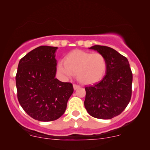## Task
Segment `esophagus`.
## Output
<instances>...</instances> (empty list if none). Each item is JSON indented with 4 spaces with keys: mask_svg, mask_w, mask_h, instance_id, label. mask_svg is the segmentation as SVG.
Masks as SVG:
<instances>
[{
    "mask_svg": "<svg viewBox=\"0 0 150 150\" xmlns=\"http://www.w3.org/2000/svg\"><path fill=\"white\" fill-rule=\"evenodd\" d=\"M79 88H80V85H77V84H73V89H74V90H77V89H79Z\"/></svg>",
    "mask_w": 150,
    "mask_h": 150,
    "instance_id": "1",
    "label": "esophagus"
}]
</instances>
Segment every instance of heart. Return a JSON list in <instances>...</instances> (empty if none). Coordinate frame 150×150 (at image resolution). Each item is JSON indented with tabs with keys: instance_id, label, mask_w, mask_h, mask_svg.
Here are the masks:
<instances>
[{
	"instance_id": "obj_1",
	"label": "heart",
	"mask_w": 150,
	"mask_h": 150,
	"mask_svg": "<svg viewBox=\"0 0 150 150\" xmlns=\"http://www.w3.org/2000/svg\"><path fill=\"white\" fill-rule=\"evenodd\" d=\"M107 69V61L100 53L75 50L65 57L64 63L59 61L57 70L65 78L76 74L77 80L83 84H92L101 80Z\"/></svg>"
}]
</instances>
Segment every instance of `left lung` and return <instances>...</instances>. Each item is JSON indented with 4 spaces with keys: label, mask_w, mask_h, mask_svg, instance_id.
Listing matches in <instances>:
<instances>
[{
    "label": "left lung",
    "mask_w": 150,
    "mask_h": 150,
    "mask_svg": "<svg viewBox=\"0 0 150 150\" xmlns=\"http://www.w3.org/2000/svg\"><path fill=\"white\" fill-rule=\"evenodd\" d=\"M89 49L104 56L107 69L100 82L85 87L84 107L91 116L109 120L121 114L129 104L133 74L128 59L114 49L101 45Z\"/></svg>",
    "instance_id": "8db88e82"
}]
</instances>
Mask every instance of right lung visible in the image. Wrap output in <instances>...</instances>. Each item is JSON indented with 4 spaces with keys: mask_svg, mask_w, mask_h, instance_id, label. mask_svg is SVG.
I'll list each match as a JSON object with an SVG mask.
<instances>
[{
    "mask_svg": "<svg viewBox=\"0 0 150 150\" xmlns=\"http://www.w3.org/2000/svg\"><path fill=\"white\" fill-rule=\"evenodd\" d=\"M58 47L40 46L19 61L16 75L17 98L24 111L41 122L59 119L73 93V84L56 78Z\"/></svg>",
    "mask_w": 150,
    "mask_h": 150,
    "instance_id": "add662e5",
    "label": "right lung"
}]
</instances>
